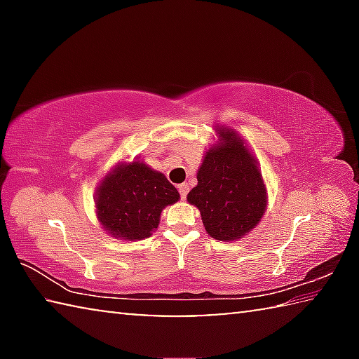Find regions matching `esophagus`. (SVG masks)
<instances>
[{"label": "esophagus", "mask_w": 359, "mask_h": 359, "mask_svg": "<svg viewBox=\"0 0 359 359\" xmlns=\"http://www.w3.org/2000/svg\"><path fill=\"white\" fill-rule=\"evenodd\" d=\"M177 188H179L180 198H182V199H185V198H187V194H188V190H190V188H188V185H187V184H180Z\"/></svg>", "instance_id": "1"}]
</instances>
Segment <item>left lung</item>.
Segmentation results:
<instances>
[{"label": "left lung", "mask_w": 359, "mask_h": 359, "mask_svg": "<svg viewBox=\"0 0 359 359\" xmlns=\"http://www.w3.org/2000/svg\"><path fill=\"white\" fill-rule=\"evenodd\" d=\"M223 144L205 151L198 185L188 203L201 212L204 228L217 241H234L257 226L266 209L263 179L241 137L220 130Z\"/></svg>", "instance_id": "left-lung-1"}]
</instances>
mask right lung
<instances>
[{
  "label": "right lung",
  "instance_id": "1",
  "mask_svg": "<svg viewBox=\"0 0 359 359\" xmlns=\"http://www.w3.org/2000/svg\"><path fill=\"white\" fill-rule=\"evenodd\" d=\"M179 201V191L161 172L141 161L115 168L96 193V214L114 238L145 239L160 223L161 210Z\"/></svg>",
  "mask_w": 359,
  "mask_h": 359
}]
</instances>
